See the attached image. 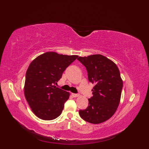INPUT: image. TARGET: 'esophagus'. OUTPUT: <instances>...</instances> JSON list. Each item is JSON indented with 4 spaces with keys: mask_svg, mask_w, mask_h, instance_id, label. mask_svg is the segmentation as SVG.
<instances>
[{
    "mask_svg": "<svg viewBox=\"0 0 149 149\" xmlns=\"http://www.w3.org/2000/svg\"><path fill=\"white\" fill-rule=\"evenodd\" d=\"M71 95L73 97H78L79 96V94H75V93H71Z\"/></svg>",
    "mask_w": 149,
    "mask_h": 149,
    "instance_id": "1",
    "label": "esophagus"
}]
</instances>
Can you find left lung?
<instances>
[{
  "label": "left lung",
  "instance_id": "left-lung-1",
  "mask_svg": "<svg viewBox=\"0 0 149 149\" xmlns=\"http://www.w3.org/2000/svg\"><path fill=\"white\" fill-rule=\"evenodd\" d=\"M78 60L86 68L89 81L95 84L88 107L79 110V116L88 123H102L114 115L119 104L123 83L119 68L101 55L80 56Z\"/></svg>",
  "mask_w": 149,
  "mask_h": 149
}]
</instances>
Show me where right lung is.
I'll use <instances>...</instances> for the list:
<instances>
[{
	"instance_id": "right-lung-1",
	"label": "right lung",
	"mask_w": 149,
	"mask_h": 149,
	"mask_svg": "<svg viewBox=\"0 0 149 149\" xmlns=\"http://www.w3.org/2000/svg\"><path fill=\"white\" fill-rule=\"evenodd\" d=\"M78 57L47 52L30 64L26 72L24 94L31 111L38 118L53 120L61 114L70 93L55 84Z\"/></svg>"
}]
</instances>
